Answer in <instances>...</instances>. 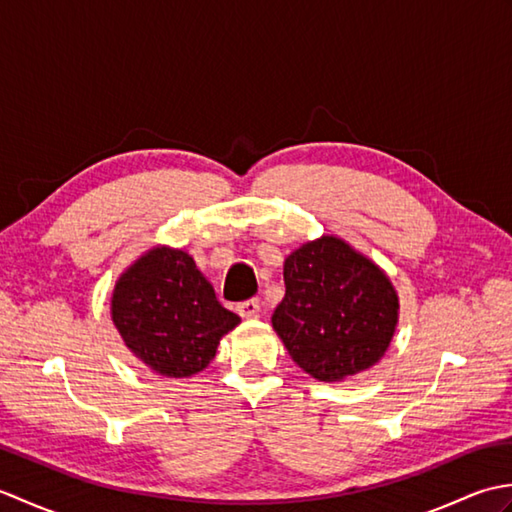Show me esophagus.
Listing matches in <instances>:
<instances>
[{
    "label": "esophagus",
    "instance_id": "esophagus-1",
    "mask_svg": "<svg viewBox=\"0 0 512 512\" xmlns=\"http://www.w3.org/2000/svg\"><path fill=\"white\" fill-rule=\"evenodd\" d=\"M259 308H262V306H259V299H255V297L253 299H246L242 303H237V312L242 314L244 319H255L257 314H259Z\"/></svg>",
    "mask_w": 512,
    "mask_h": 512
}]
</instances>
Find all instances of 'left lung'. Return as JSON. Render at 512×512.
<instances>
[{
	"label": "left lung",
	"mask_w": 512,
	"mask_h": 512,
	"mask_svg": "<svg viewBox=\"0 0 512 512\" xmlns=\"http://www.w3.org/2000/svg\"><path fill=\"white\" fill-rule=\"evenodd\" d=\"M286 297L273 328L303 372L343 380L385 354L398 321L387 275L336 237L303 244L284 264Z\"/></svg>",
	"instance_id": "8db88e82"
}]
</instances>
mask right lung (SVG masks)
Here are the masks:
<instances>
[{
	"label": "right lung",
	"instance_id": "obj_1",
	"mask_svg": "<svg viewBox=\"0 0 512 512\" xmlns=\"http://www.w3.org/2000/svg\"><path fill=\"white\" fill-rule=\"evenodd\" d=\"M112 319L125 345L162 376L198 374L239 323L182 250L154 248L118 279Z\"/></svg>",
	"mask_w": 512,
	"mask_h": 512
}]
</instances>
